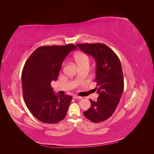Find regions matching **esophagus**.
Segmentation results:
<instances>
[{"instance_id": "esophagus-1", "label": "esophagus", "mask_w": 154, "mask_h": 154, "mask_svg": "<svg viewBox=\"0 0 154 154\" xmlns=\"http://www.w3.org/2000/svg\"><path fill=\"white\" fill-rule=\"evenodd\" d=\"M73 98L75 99H82V97H79V96H77V95H74Z\"/></svg>"}]
</instances>
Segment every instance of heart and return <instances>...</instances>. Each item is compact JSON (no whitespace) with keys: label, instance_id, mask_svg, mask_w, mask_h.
<instances>
[{"label":"heart","instance_id":"obj_1","mask_svg":"<svg viewBox=\"0 0 154 154\" xmlns=\"http://www.w3.org/2000/svg\"><path fill=\"white\" fill-rule=\"evenodd\" d=\"M74 59L75 61H76L79 67L84 66V65H89V62H90V59L89 55L85 53H81V52H77V53L75 54L74 55ZM65 65V61L63 62V64H62V67H63Z\"/></svg>","mask_w":154,"mask_h":154}]
</instances>
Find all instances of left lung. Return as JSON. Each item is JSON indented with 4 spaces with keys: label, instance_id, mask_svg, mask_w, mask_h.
<instances>
[{
    "label": "left lung",
    "instance_id": "8db88e82",
    "mask_svg": "<svg viewBox=\"0 0 154 154\" xmlns=\"http://www.w3.org/2000/svg\"><path fill=\"white\" fill-rule=\"evenodd\" d=\"M85 53L91 55L96 61L97 93L96 101L90 100L91 106L83 112L91 122H100L112 115L124 91V77L119 57L104 44H77Z\"/></svg>",
    "mask_w": 154,
    "mask_h": 154
}]
</instances>
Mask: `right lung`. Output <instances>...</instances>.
<instances>
[{"instance_id":"add662e5","label":"right lung","mask_w":154,"mask_h":154,"mask_svg":"<svg viewBox=\"0 0 154 154\" xmlns=\"http://www.w3.org/2000/svg\"><path fill=\"white\" fill-rule=\"evenodd\" d=\"M75 45L37 48L25 63L22 73L24 99L29 110L42 122L55 124L65 119L73 97L55 94L51 86L57 81L61 65Z\"/></svg>"}]
</instances>
